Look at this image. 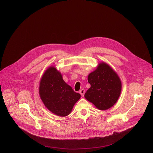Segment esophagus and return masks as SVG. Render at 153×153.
<instances>
[{"mask_svg": "<svg viewBox=\"0 0 153 153\" xmlns=\"http://www.w3.org/2000/svg\"><path fill=\"white\" fill-rule=\"evenodd\" d=\"M85 89H81L80 91H79V93H80V94L81 95V96H84V94H85Z\"/></svg>", "mask_w": 153, "mask_h": 153, "instance_id": "obj_1", "label": "esophagus"}]
</instances>
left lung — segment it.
Returning <instances> with one entry per match:
<instances>
[{"instance_id": "left-lung-1", "label": "left lung", "mask_w": 153, "mask_h": 153, "mask_svg": "<svg viewBox=\"0 0 153 153\" xmlns=\"http://www.w3.org/2000/svg\"><path fill=\"white\" fill-rule=\"evenodd\" d=\"M91 85L85 98L100 110H107L118 101L121 91V82L117 74L105 62L99 64L88 77Z\"/></svg>"}]
</instances>
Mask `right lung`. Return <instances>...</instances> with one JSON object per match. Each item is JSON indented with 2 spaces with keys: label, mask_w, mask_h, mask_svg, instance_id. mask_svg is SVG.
I'll return each mask as SVG.
<instances>
[{
  "label": "right lung",
  "mask_w": 153,
  "mask_h": 153,
  "mask_svg": "<svg viewBox=\"0 0 153 153\" xmlns=\"http://www.w3.org/2000/svg\"><path fill=\"white\" fill-rule=\"evenodd\" d=\"M39 92L45 107L60 117L68 115L81 98V95L64 81L61 72L54 66H50L44 72Z\"/></svg>",
  "instance_id": "right-lung-1"
}]
</instances>
